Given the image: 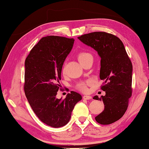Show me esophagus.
<instances>
[{
	"mask_svg": "<svg viewBox=\"0 0 149 149\" xmlns=\"http://www.w3.org/2000/svg\"><path fill=\"white\" fill-rule=\"evenodd\" d=\"M83 100H91L92 99V97L91 96H88V95H84V96L83 97Z\"/></svg>",
	"mask_w": 149,
	"mask_h": 149,
	"instance_id": "1",
	"label": "esophagus"
}]
</instances>
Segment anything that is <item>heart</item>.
<instances>
[{
    "mask_svg": "<svg viewBox=\"0 0 149 149\" xmlns=\"http://www.w3.org/2000/svg\"><path fill=\"white\" fill-rule=\"evenodd\" d=\"M89 57H92V55L90 53L86 52H80L78 54H77V58H78V60L79 61L80 64H81L83 61H84L85 59ZM76 87L78 90H80V91L86 92L87 90H88V83H85V82H82V83H78Z\"/></svg>",
    "mask_w": 149,
    "mask_h": 149,
    "instance_id": "obj_1",
    "label": "heart"
}]
</instances>
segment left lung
<instances>
[{"mask_svg": "<svg viewBox=\"0 0 149 149\" xmlns=\"http://www.w3.org/2000/svg\"><path fill=\"white\" fill-rule=\"evenodd\" d=\"M81 42L97 51L101 57L100 77L104 96L94 100L103 101L104 110L95 117L98 123L111 124L123 117L132 96V64L123 43L116 36L106 32H92L78 37Z\"/></svg>", "mask_w": 149, "mask_h": 149, "instance_id": "obj_1", "label": "left lung"}]
</instances>
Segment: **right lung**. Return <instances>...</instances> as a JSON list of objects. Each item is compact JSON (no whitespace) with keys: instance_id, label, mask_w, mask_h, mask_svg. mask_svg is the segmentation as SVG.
Masks as SVG:
<instances>
[{"instance_id":"right-lung-1","label":"right lung","mask_w":149,"mask_h":149,"mask_svg":"<svg viewBox=\"0 0 149 149\" xmlns=\"http://www.w3.org/2000/svg\"><path fill=\"white\" fill-rule=\"evenodd\" d=\"M74 39L48 36L39 40L25 60L24 90L33 112L42 123L60 127L69 123L75 105L82 96L71 91L64 100L56 95L61 73Z\"/></svg>"}]
</instances>
